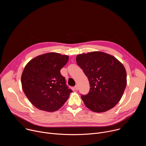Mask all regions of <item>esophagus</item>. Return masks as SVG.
I'll use <instances>...</instances> for the list:
<instances>
[{
  "mask_svg": "<svg viewBox=\"0 0 146 146\" xmlns=\"http://www.w3.org/2000/svg\"><path fill=\"white\" fill-rule=\"evenodd\" d=\"M74 89H75L76 91H77V90H78V86H77V85L75 86V87H74Z\"/></svg>",
  "mask_w": 146,
  "mask_h": 146,
  "instance_id": "34e87169",
  "label": "esophagus"
}]
</instances>
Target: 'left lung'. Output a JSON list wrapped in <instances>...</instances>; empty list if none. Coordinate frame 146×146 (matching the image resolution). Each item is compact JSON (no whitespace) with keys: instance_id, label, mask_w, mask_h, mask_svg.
Instances as JSON below:
<instances>
[{"instance_id":"8db88e82","label":"left lung","mask_w":146,"mask_h":146,"mask_svg":"<svg viewBox=\"0 0 146 146\" xmlns=\"http://www.w3.org/2000/svg\"><path fill=\"white\" fill-rule=\"evenodd\" d=\"M76 62L90 85L89 93L81 96L86 107L95 113L105 112L114 108L127 86V72L121 62L101 51L78 54Z\"/></svg>"}]
</instances>
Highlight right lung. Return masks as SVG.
<instances>
[{"label":"right lung","mask_w":146,"mask_h":146,"mask_svg":"<svg viewBox=\"0 0 146 146\" xmlns=\"http://www.w3.org/2000/svg\"><path fill=\"white\" fill-rule=\"evenodd\" d=\"M69 56L48 52L37 56L26 65L21 76L22 88L36 108L48 112L59 109L72 90L66 85L60 70Z\"/></svg>","instance_id":"obj_1"}]
</instances>
